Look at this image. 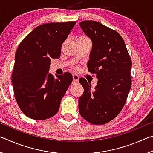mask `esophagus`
I'll list each match as a JSON object with an SVG mask.
<instances>
[{"mask_svg": "<svg viewBox=\"0 0 153 153\" xmlns=\"http://www.w3.org/2000/svg\"><path fill=\"white\" fill-rule=\"evenodd\" d=\"M79 77L76 74L73 75V82L74 83H77L79 82Z\"/></svg>", "mask_w": 153, "mask_h": 153, "instance_id": "34e87169", "label": "esophagus"}]
</instances>
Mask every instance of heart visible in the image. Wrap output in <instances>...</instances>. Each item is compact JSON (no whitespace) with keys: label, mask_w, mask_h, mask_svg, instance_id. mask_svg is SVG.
Instances as JSON below:
<instances>
[{"label":"heart","mask_w":153,"mask_h":153,"mask_svg":"<svg viewBox=\"0 0 153 153\" xmlns=\"http://www.w3.org/2000/svg\"><path fill=\"white\" fill-rule=\"evenodd\" d=\"M78 38H81V39H88L87 37H86V36H79Z\"/></svg>","instance_id":"b5f03b06"}]
</instances>
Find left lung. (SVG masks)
Masks as SVG:
<instances>
[{
    "instance_id": "1",
    "label": "left lung",
    "mask_w": 153,
    "mask_h": 153,
    "mask_svg": "<svg viewBox=\"0 0 153 153\" xmlns=\"http://www.w3.org/2000/svg\"><path fill=\"white\" fill-rule=\"evenodd\" d=\"M79 25L92 42L88 70L95 74L97 85L84 78V89L79 98L82 117L94 125L113 120L122 109L131 86V60L120 33L96 21H83Z\"/></svg>"
}]
</instances>
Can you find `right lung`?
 <instances>
[{
	"instance_id": "add662e5",
	"label": "right lung",
	"mask_w": 153,
	"mask_h": 153,
	"mask_svg": "<svg viewBox=\"0 0 153 153\" xmlns=\"http://www.w3.org/2000/svg\"><path fill=\"white\" fill-rule=\"evenodd\" d=\"M76 22L48 23L33 30L19 44L15 56L12 84L15 99L27 117L44 120L58 112L73 77L48 74L51 59L61 56V46Z\"/></svg>"
}]
</instances>
